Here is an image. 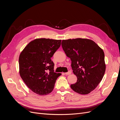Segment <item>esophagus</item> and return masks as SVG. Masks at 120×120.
Returning <instances> with one entry per match:
<instances>
[{
	"mask_svg": "<svg viewBox=\"0 0 120 120\" xmlns=\"http://www.w3.org/2000/svg\"><path fill=\"white\" fill-rule=\"evenodd\" d=\"M71 71H68V72H66V73H65V74H66V75H71Z\"/></svg>",
	"mask_w": 120,
	"mask_h": 120,
	"instance_id": "1",
	"label": "esophagus"
}]
</instances>
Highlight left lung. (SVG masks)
Instances as JSON below:
<instances>
[{"mask_svg":"<svg viewBox=\"0 0 120 120\" xmlns=\"http://www.w3.org/2000/svg\"><path fill=\"white\" fill-rule=\"evenodd\" d=\"M61 46L71 61L77 81L71 85L75 92L86 95L95 90L106 71L103 50L92 40L78 38L63 40Z\"/></svg>","mask_w":120,"mask_h":120,"instance_id":"obj_1","label":"left lung"}]
</instances>
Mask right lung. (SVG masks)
<instances>
[{
    "label": "right lung",
    "instance_id": "add662e5",
    "mask_svg": "<svg viewBox=\"0 0 120 120\" xmlns=\"http://www.w3.org/2000/svg\"><path fill=\"white\" fill-rule=\"evenodd\" d=\"M61 40L37 38L25 47L19 57V74L32 92L46 95L54 88L61 74L54 72L51 57L61 44Z\"/></svg>",
    "mask_w": 120,
    "mask_h": 120
}]
</instances>
